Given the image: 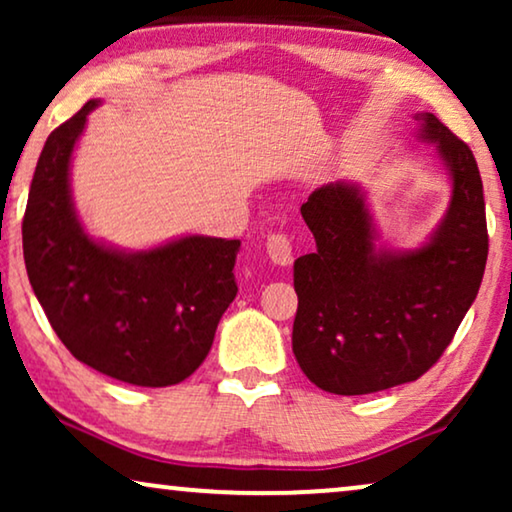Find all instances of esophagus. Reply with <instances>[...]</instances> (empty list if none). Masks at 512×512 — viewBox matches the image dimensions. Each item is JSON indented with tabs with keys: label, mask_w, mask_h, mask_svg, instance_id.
Masks as SVG:
<instances>
[{
	"label": "esophagus",
	"mask_w": 512,
	"mask_h": 512,
	"mask_svg": "<svg viewBox=\"0 0 512 512\" xmlns=\"http://www.w3.org/2000/svg\"><path fill=\"white\" fill-rule=\"evenodd\" d=\"M265 249H268L270 261L275 265H291L293 263V249L291 240L282 233H272L265 242Z\"/></svg>",
	"instance_id": "34e87169"
}]
</instances>
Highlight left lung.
Returning <instances> with one entry per match:
<instances>
[{"label":"left lung","instance_id":"8db88e82","mask_svg":"<svg viewBox=\"0 0 512 512\" xmlns=\"http://www.w3.org/2000/svg\"><path fill=\"white\" fill-rule=\"evenodd\" d=\"M452 181L450 207L419 249H375L366 193L349 181L312 191L300 214L317 251L293 263V354L328 394L415 382L436 363L478 296L489 237L478 163L436 116L417 114Z\"/></svg>","mask_w":512,"mask_h":512}]
</instances>
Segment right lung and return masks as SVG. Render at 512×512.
<instances>
[{
	"label": "right lung",
	"mask_w": 512,
	"mask_h": 512,
	"mask_svg": "<svg viewBox=\"0 0 512 512\" xmlns=\"http://www.w3.org/2000/svg\"><path fill=\"white\" fill-rule=\"evenodd\" d=\"M100 100L48 135L23 219L34 296L74 359L137 387H170L193 375L237 296L240 240L188 235L146 251H121L83 230L69 163Z\"/></svg>",
	"instance_id": "add662e5"
}]
</instances>
